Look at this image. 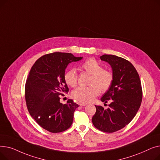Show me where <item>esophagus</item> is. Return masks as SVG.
<instances>
[{
	"instance_id": "34e87169",
	"label": "esophagus",
	"mask_w": 160,
	"mask_h": 160,
	"mask_svg": "<svg viewBox=\"0 0 160 160\" xmlns=\"http://www.w3.org/2000/svg\"><path fill=\"white\" fill-rule=\"evenodd\" d=\"M78 104L82 106H86L87 105L86 103H81V102H78Z\"/></svg>"
}]
</instances>
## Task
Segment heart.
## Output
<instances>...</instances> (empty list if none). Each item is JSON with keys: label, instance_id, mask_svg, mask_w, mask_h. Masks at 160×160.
<instances>
[{"label": "heart", "instance_id": "1", "mask_svg": "<svg viewBox=\"0 0 160 160\" xmlns=\"http://www.w3.org/2000/svg\"><path fill=\"white\" fill-rule=\"evenodd\" d=\"M80 69L91 74L88 87H78L72 92V97L82 103L91 102L99 93H105L109 90L113 81V73L102 68V65L93 58H89L82 63ZM67 85L75 87L78 82V74L75 69L67 70L63 75Z\"/></svg>", "mask_w": 160, "mask_h": 160}]
</instances>
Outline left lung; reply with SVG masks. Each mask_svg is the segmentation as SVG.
<instances>
[{
    "mask_svg": "<svg viewBox=\"0 0 160 160\" xmlns=\"http://www.w3.org/2000/svg\"><path fill=\"white\" fill-rule=\"evenodd\" d=\"M100 58L112 68V85L100 99L111 103L106 110L95 106L92 122L100 131L113 133L123 128L136 116L142 101L141 83L136 68L129 61L111 54H104Z\"/></svg>",
    "mask_w": 160,
    "mask_h": 160,
    "instance_id": "left-lung-1",
    "label": "left lung"
}]
</instances>
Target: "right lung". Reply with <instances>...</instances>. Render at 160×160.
<instances>
[{
  "label": "right lung",
  "mask_w": 160,
  "mask_h": 160,
  "mask_svg": "<svg viewBox=\"0 0 160 160\" xmlns=\"http://www.w3.org/2000/svg\"><path fill=\"white\" fill-rule=\"evenodd\" d=\"M71 53L56 52L39 58L32 67L25 84V99L28 110L45 130L58 133L70 128L74 112L79 106L69 99L60 103V96L69 88L63 79L66 67L82 60Z\"/></svg>",
  "instance_id": "right-lung-1"
}]
</instances>
